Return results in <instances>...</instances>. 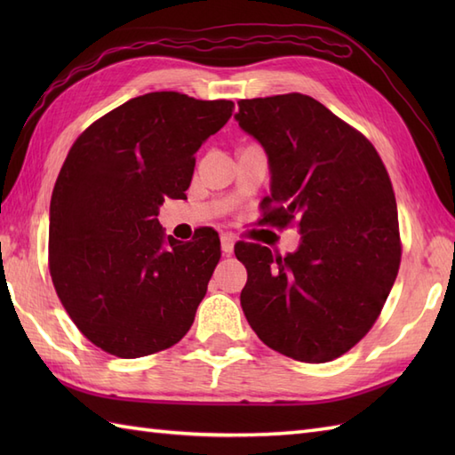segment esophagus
Returning a JSON list of instances; mask_svg holds the SVG:
<instances>
[{
  "label": "esophagus",
  "instance_id": "34e87169",
  "mask_svg": "<svg viewBox=\"0 0 455 455\" xmlns=\"http://www.w3.org/2000/svg\"><path fill=\"white\" fill-rule=\"evenodd\" d=\"M220 248H222V252H225V254H233V250H235V236L228 235V233L222 235V236H220Z\"/></svg>",
  "mask_w": 455,
  "mask_h": 455
}]
</instances>
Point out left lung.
Returning <instances> with one entry per match:
<instances>
[{
  "mask_svg": "<svg viewBox=\"0 0 455 455\" xmlns=\"http://www.w3.org/2000/svg\"><path fill=\"white\" fill-rule=\"evenodd\" d=\"M240 127L267 152L262 222L297 225V252L235 246L248 269L240 305L272 350L324 363L381 315L401 264L397 203L379 154L360 131L303 93L240 100Z\"/></svg>",
  "mask_w": 455,
  "mask_h": 455,
  "instance_id": "obj_1",
  "label": "left lung"
}]
</instances>
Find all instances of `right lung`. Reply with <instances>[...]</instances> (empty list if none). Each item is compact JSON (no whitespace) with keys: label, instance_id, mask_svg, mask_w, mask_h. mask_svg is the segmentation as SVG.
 I'll return each instance as SVG.
<instances>
[{"label":"right lung","instance_id":"obj_1","mask_svg":"<svg viewBox=\"0 0 455 455\" xmlns=\"http://www.w3.org/2000/svg\"><path fill=\"white\" fill-rule=\"evenodd\" d=\"M235 103L152 92L92 123L58 173L48 269L78 331L111 355L178 344L220 259L212 228L189 243L164 236L158 207L186 196L196 152Z\"/></svg>","mask_w":455,"mask_h":455}]
</instances>
